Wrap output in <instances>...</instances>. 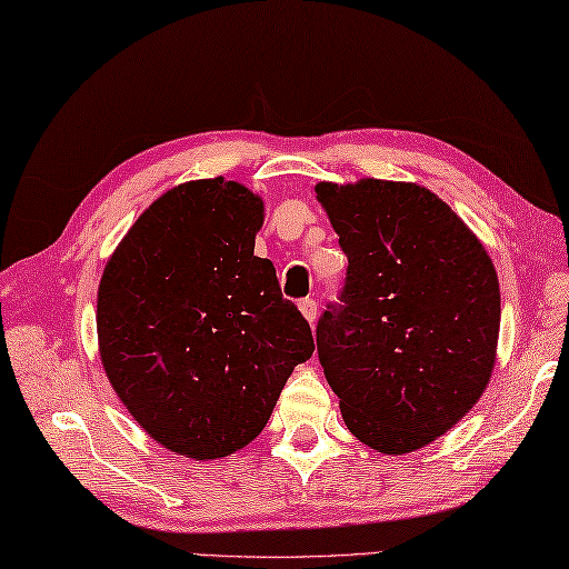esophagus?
Listing matches in <instances>:
<instances>
[{"mask_svg": "<svg viewBox=\"0 0 569 569\" xmlns=\"http://www.w3.org/2000/svg\"><path fill=\"white\" fill-rule=\"evenodd\" d=\"M299 312L305 315L309 325H315V321H317V302H315V299H309V297L302 299V302H299Z\"/></svg>", "mask_w": 569, "mask_h": 569, "instance_id": "1", "label": "esophagus"}]
</instances>
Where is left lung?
I'll list each match as a JSON object with an SVG mask.
<instances>
[{
    "mask_svg": "<svg viewBox=\"0 0 569 569\" xmlns=\"http://www.w3.org/2000/svg\"><path fill=\"white\" fill-rule=\"evenodd\" d=\"M349 267L317 351L361 443L401 456L436 441L490 381L500 287L486 248L416 183H317Z\"/></svg>",
    "mask_w": 569,
    "mask_h": 569,
    "instance_id": "8db88e82",
    "label": "left lung"
}]
</instances>
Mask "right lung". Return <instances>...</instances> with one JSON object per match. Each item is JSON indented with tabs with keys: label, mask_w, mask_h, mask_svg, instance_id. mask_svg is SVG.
<instances>
[{
	"label": "right lung",
	"mask_w": 569,
	"mask_h": 569,
	"mask_svg": "<svg viewBox=\"0 0 569 569\" xmlns=\"http://www.w3.org/2000/svg\"><path fill=\"white\" fill-rule=\"evenodd\" d=\"M264 206L234 180L160 196L103 267L99 351L118 399L173 453L230 456L260 436L312 329L254 254Z\"/></svg>",
	"instance_id": "1"
}]
</instances>
